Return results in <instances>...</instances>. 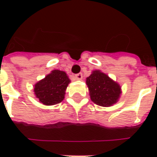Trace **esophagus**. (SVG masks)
<instances>
[{
  "mask_svg": "<svg viewBox=\"0 0 157 157\" xmlns=\"http://www.w3.org/2000/svg\"><path fill=\"white\" fill-rule=\"evenodd\" d=\"M75 79H77V80H82V77H83V75H82V73H78V74H76L75 75Z\"/></svg>",
  "mask_w": 157,
  "mask_h": 157,
  "instance_id": "obj_1",
  "label": "esophagus"
}]
</instances>
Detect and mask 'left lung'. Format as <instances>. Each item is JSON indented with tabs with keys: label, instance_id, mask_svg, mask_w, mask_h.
Here are the masks:
<instances>
[{
	"label": "left lung",
	"instance_id": "1",
	"mask_svg": "<svg viewBox=\"0 0 157 157\" xmlns=\"http://www.w3.org/2000/svg\"><path fill=\"white\" fill-rule=\"evenodd\" d=\"M86 85L92 101L97 105L110 107L118 102L121 94L118 83L100 71H94L86 78Z\"/></svg>",
	"mask_w": 157,
	"mask_h": 157
}]
</instances>
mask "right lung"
I'll return each mask as SVG.
<instances>
[{"instance_id":"1","label":"right lung","mask_w":157,"mask_h":157,"mask_svg":"<svg viewBox=\"0 0 157 157\" xmlns=\"http://www.w3.org/2000/svg\"><path fill=\"white\" fill-rule=\"evenodd\" d=\"M70 82L65 71L54 70L34 85V94L43 104L55 105L64 100Z\"/></svg>"}]
</instances>
